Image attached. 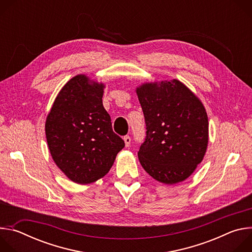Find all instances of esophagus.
Segmentation results:
<instances>
[{
    "mask_svg": "<svg viewBox=\"0 0 252 252\" xmlns=\"http://www.w3.org/2000/svg\"><path fill=\"white\" fill-rule=\"evenodd\" d=\"M124 140H125V143H126V148H127V147H129V145H130V141H131L130 136L126 135V136L124 137Z\"/></svg>",
    "mask_w": 252,
    "mask_h": 252,
    "instance_id": "obj_1",
    "label": "esophagus"
}]
</instances>
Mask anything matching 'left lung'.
<instances>
[{"label": "left lung", "mask_w": 252, "mask_h": 252, "mask_svg": "<svg viewBox=\"0 0 252 252\" xmlns=\"http://www.w3.org/2000/svg\"><path fill=\"white\" fill-rule=\"evenodd\" d=\"M147 135L137 153L156 181L184 182L201 162L208 143V119L202 102L177 80L136 88Z\"/></svg>", "instance_id": "obj_1"}]
</instances>
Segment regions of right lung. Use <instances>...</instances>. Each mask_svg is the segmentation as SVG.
Wrapping results in <instances>:
<instances>
[{
    "label": "right lung",
    "mask_w": 252,
    "mask_h": 252,
    "mask_svg": "<svg viewBox=\"0 0 252 252\" xmlns=\"http://www.w3.org/2000/svg\"><path fill=\"white\" fill-rule=\"evenodd\" d=\"M103 88L85 75L74 77L60 91L47 117L51 156L76 184H92L104 176L125 148L102 105Z\"/></svg>",
    "instance_id": "add662e5"
}]
</instances>
